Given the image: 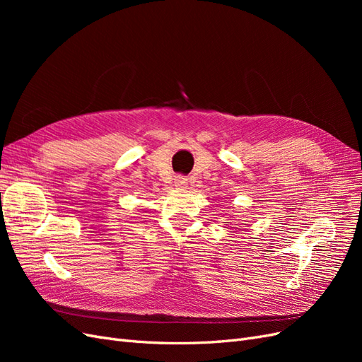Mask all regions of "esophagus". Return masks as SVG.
Masks as SVG:
<instances>
[{
	"instance_id": "1",
	"label": "esophagus",
	"mask_w": 362,
	"mask_h": 362,
	"mask_svg": "<svg viewBox=\"0 0 362 362\" xmlns=\"http://www.w3.org/2000/svg\"><path fill=\"white\" fill-rule=\"evenodd\" d=\"M175 185H177L178 189H184L185 185H187V178H185L184 175H177V177H175Z\"/></svg>"
}]
</instances>
